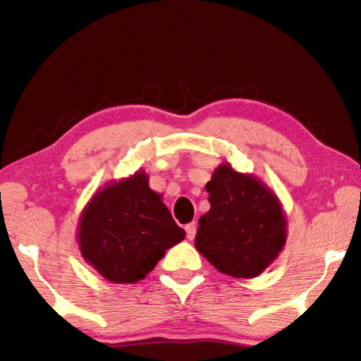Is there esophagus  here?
I'll use <instances>...</instances> for the list:
<instances>
[{"mask_svg": "<svg viewBox=\"0 0 361 361\" xmlns=\"http://www.w3.org/2000/svg\"><path fill=\"white\" fill-rule=\"evenodd\" d=\"M186 237L189 240H192L195 237V232H197V226H195V223H189L186 224Z\"/></svg>", "mask_w": 361, "mask_h": 361, "instance_id": "obj_1", "label": "esophagus"}]
</instances>
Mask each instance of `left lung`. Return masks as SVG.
<instances>
[{
    "instance_id": "left-lung-1",
    "label": "left lung",
    "mask_w": 361,
    "mask_h": 361,
    "mask_svg": "<svg viewBox=\"0 0 361 361\" xmlns=\"http://www.w3.org/2000/svg\"><path fill=\"white\" fill-rule=\"evenodd\" d=\"M210 210L199 218L195 248L226 276L253 279L264 272L286 242V216L276 192L231 164L215 169L205 185Z\"/></svg>"
}]
</instances>
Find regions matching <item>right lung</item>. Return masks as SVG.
Masks as SVG:
<instances>
[{"instance_id": "1", "label": "right lung", "mask_w": 361, "mask_h": 361, "mask_svg": "<svg viewBox=\"0 0 361 361\" xmlns=\"http://www.w3.org/2000/svg\"><path fill=\"white\" fill-rule=\"evenodd\" d=\"M185 235L143 170L97 191L81 212L76 234L85 262L113 283L145 279Z\"/></svg>"}]
</instances>
